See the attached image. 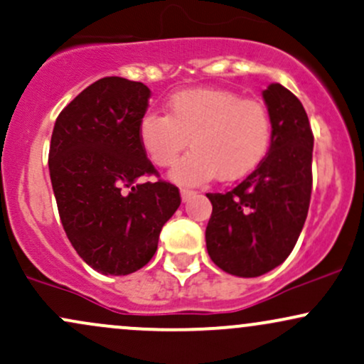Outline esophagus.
<instances>
[{
  "label": "esophagus",
  "instance_id": "1",
  "mask_svg": "<svg viewBox=\"0 0 364 364\" xmlns=\"http://www.w3.org/2000/svg\"><path fill=\"white\" fill-rule=\"evenodd\" d=\"M195 195H196L195 190H190V188H181V198H183V202H188V200L193 198Z\"/></svg>",
  "mask_w": 364,
  "mask_h": 364
}]
</instances>
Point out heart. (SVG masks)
I'll list each match as a JSON object with an SVG mask.
<instances>
[{
	"label": "heart",
	"instance_id": "b5f03b06",
	"mask_svg": "<svg viewBox=\"0 0 364 364\" xmlns=\"http://www.w3.org/2000/svg\"><path fill=\"white\" fill-rule=\"evenodd\" d=\"M141 147L159 168H174L183 185L212 178L236 181L248 176L269 154L274 139L272 114L265 102L245 99L228 89H186L168 101V116L149 111L139 124Z\"/></svg>",
	"mask_w": 364,
	"mask_h": 364
}]
</instances>
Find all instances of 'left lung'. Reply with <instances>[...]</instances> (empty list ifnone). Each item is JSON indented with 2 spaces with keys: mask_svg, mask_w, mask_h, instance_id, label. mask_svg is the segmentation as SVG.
<instances>
[{
  "mask_svg": "<svg viewBox=\"0 0 364 364\" xmlns=\"http://www.w3.org/2000/svg\"><path fill=\"white\" fill-rule=\"evenodd\" d=\"M274 139L257 169L225 193H207V252L224 272L258 277L289 257L311 198L313 132L299 99L272 83L263 90Z\"/></svg>",
  "mask_w": 364,
  "mask_h": 364,
  "instance_id": "1",
  "label": "left lung"
}]
</instances>
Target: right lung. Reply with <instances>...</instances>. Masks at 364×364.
<instances>
[{
	"instance_id": "obj_1",
	"label": "right lung",
	"mask_w": 364,
	"mask_h": 364,
	"mask_svg": "<svg viewBox=\"0 0 364 364\" xmlns=\"http://www.w3.org/2000/svg\"><path fill=\"white\" fill-rule=\"evenodd\" d=\"M150 90L104 77L60 112L49 145V176L70 243L87 265L127 275L147 265L161 229L181 203L141 147L139 124ZM156 176L147 183L141 177Z\"/></svg>"
}]
</instances>
